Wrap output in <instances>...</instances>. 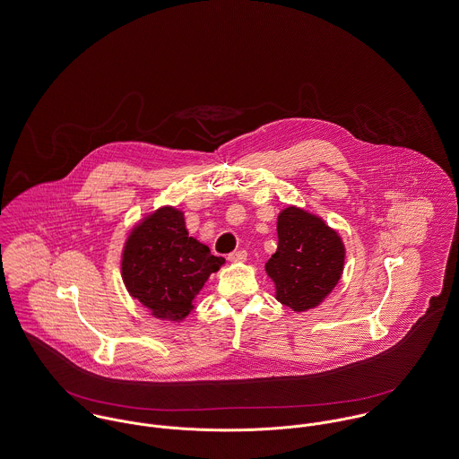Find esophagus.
<instances>
[{
  "instance_id": "1",
  "label": "esophagus",
  "mask_w": 459,
  "mask_h": 459,
  "mask_svg": "<svg viewBox=\"0 0 459 459\" xmlns=\"http://www.w3.org/2000/svg\"><path fill=\"white\" fill-rule=\"evenodd\" d=\"M247 256L248 254L245 250H239V252H232L227 258H229V262H245Z\"/></svg>"
}]
</instances>
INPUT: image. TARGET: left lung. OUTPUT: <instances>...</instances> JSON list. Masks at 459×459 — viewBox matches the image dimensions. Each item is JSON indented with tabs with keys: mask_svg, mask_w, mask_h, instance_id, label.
Masks as SVG:
<instances>
[{
	"mask_svg": "<svg viewBox=\"0 0 459 459\" xmlns=\"http://www.w3.org/2000/svg\"><path fill=\"white\" fill-rule=\"evenodd\" d=\"M278 248L265 262L274 298L296 313L322 305L345 267L342 236L318 214L287 205L278 214Z\"/></svg>",
	"mask_w": 459,
	"mask_h": 459,
	"instance_id": "obj_1",
	"label": "left lung"
}]
</instances>
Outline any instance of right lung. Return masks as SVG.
Returning <instances> with one entry per match:
<instances>
[{
    "label": "right lung",
    "mask_w": 459,
    "mask_h": 459,
    "mask_svg": "<svg viewBox=\"0 0 459 459\" xmlns=\"http://www.w3.org/2000/svg\"><path fill=\"white\" fill-rule=\"evenodd\" d=\"M225 264L188 236L185 212L161 205L128 232L121 252V278L128 294L158 320L181 324L195 307L207 278Z\"/></svg>",
    "instance_id": "1"
}]
</instances>
